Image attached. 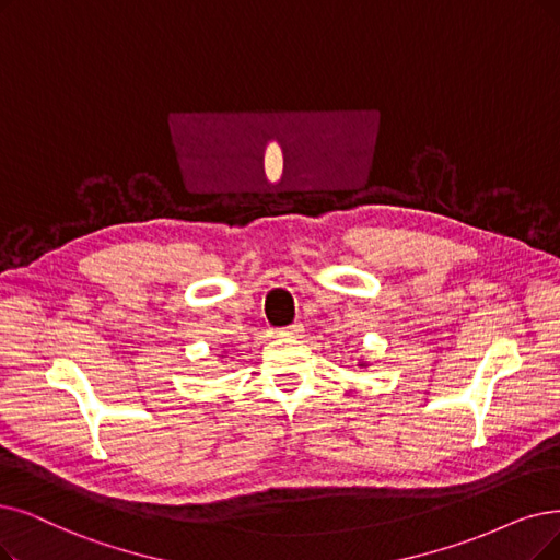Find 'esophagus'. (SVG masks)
<instances>
[{"label": "esophagus", "instance_id": "1", "mask_svg": "<svg viewBox=\"0 0 560 560\" xmlns=\"http://www.w3.org/2000/svg\"><path fill=\"white\" fill-rule=\"evenodd\" d=\"M280 335H282V338H301V335H303V324L287 326V328L280 330Z\"/></svg>", "mask_w": 560, "mask_h": 560}]
</instances>
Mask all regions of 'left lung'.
I'll return each instance as SVG.
<instances>
[{
    "label": "left lung",
    "mask_w": 560,
    "mask_h": 560,
    "mask_svg": "<svg viewBox=\"0 0 560 560\" xmlns=\"http://www.w3.org/2000/svg\"><path fill=\"white\" fill-rule=\"evenodd\" d=\"M358 368H368V361H363V358H361V363H358Z\"/></svg>",
    "instance_id": "obj_1"
}]
</instances>
